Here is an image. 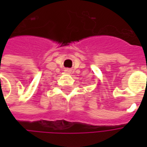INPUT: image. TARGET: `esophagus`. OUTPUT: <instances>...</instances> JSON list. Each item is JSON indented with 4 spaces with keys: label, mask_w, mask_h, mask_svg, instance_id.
I'll return each mask as SVG.
<instances>
[{
    "label": "esophagus",
    "mask_w": 147,
    "mask_h": 147,
    "mask_svg": "<svg viewBox=\"0 0 147 147\" xmlns=\"http://www.w3.org/2000/svg\"><path fill=\"white\" fill-rule=\"evenodd\" d=\"M65 73H69V74H70L71 72H72V69H69V68H67V69H65Z\"/></svg>",
    "instance_id": "obj_1"
}]
</instances>
